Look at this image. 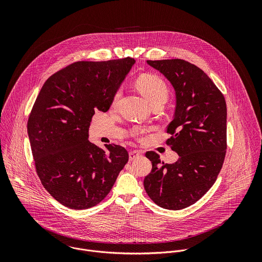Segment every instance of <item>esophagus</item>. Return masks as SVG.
Segmentation results:
<instances>
[{
	"instance_id": "obj_1",
	"label": "esophagus",
	"mask_w": 262,
	"mask_h": 262,
	"mask_svg": "<svg viewBox=\"0 0 262 262\" xmlns=\"http://www.w3.org/2000/svg\"><path fill=\"white\" fill-rule=\"evenodd\" d=\"M142 155V151H139V150H131L129 152V159L130 160H134L135 158H137L138 156H141Z\"/></svg>"
}]
</instances>
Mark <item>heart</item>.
<instances>
[{"label": "heart", "mask_w": 262, "mask_h": 262, "mask_svg": "<svg viewBox=\"0 0 262 262\" xmlns=\"http://www.w3.org/2000/svg\"><path fill=\"white\" fill-rule=\"evenodd\" d=\"M136 86L140 91V93L147 99L151 106H155L157 104H164L168 98V88L163 79L156 75H145L140 76L136 80ZM121 92L117 91L113 98V103L115 104ZM139 133V131H136Z\"/></svg>", "instance_id": "heart-1"}]
</instances>
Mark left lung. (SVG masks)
<instances>
[{"label": "left lung", "instance_id": "left-lung-1", "mask_svg": "<svg viewBox=\"0 0 262 262\" xmlns=\"http://www.w3.org/2000/svg\"><path fill=\"white\" fill-rule=\"evenodd\" d=\"M172 84L177 96L166 144L180 158L160 161L147 151L152 169L144 188L159 207L182 210L199 201L215 184L227 149V106L224 96L200 68L183 59L147 60Z\"/></svg>", "mask_w": 262, "mask_h": 262}]
</instances>
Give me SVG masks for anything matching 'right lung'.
Returning a JSON list of instances; mask_svg holds the SVG:
<instances>
[{"label":"right lung","mask_w":262,"mask_h":262,"mask_svg":"<svg viewBox=\"0 0 262 262\" xmlns=\"http://www.w3.org/2000/svg\"><path fill=\"white\" fill-rule=\"evenodd\" d=\"M134 58L76 61L49 76L38 94L27 129L37 176L61 205L84 210L110 192L129 159L127 150H106L88 140L97 110L107 112Z\"/></svg>","instance_id":"right-lung-1"}]
</instances>
